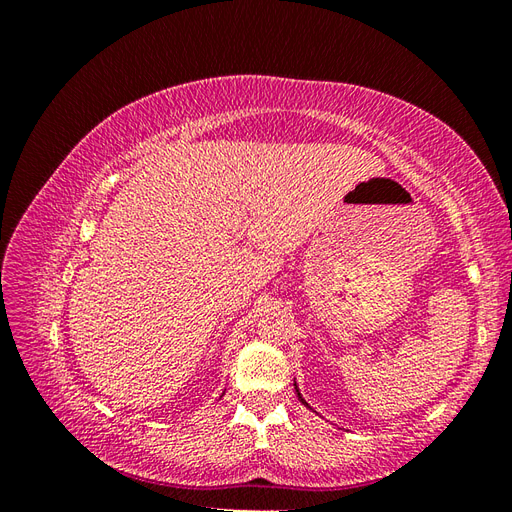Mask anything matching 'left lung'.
Wrapping results in <instances>:
<instances>
[{"label": "left lung", "mask_w": 512, "mask_h": 512, "mask_svg": "<svg viewBox=\"0 0 512 512\" xmlns=\"http://www.w3.org/2000/svg\"><path fill=\"white\" fill-rule=\"evenodd\" d=\"M294 391H297V395H299V399H301V404H303V406H307L309 410H312V406H309V404H307V401L303 399V395H301V391H299V386H297V382H294Z\"/></svg>", "instance_id": "1"}]
</instances>
